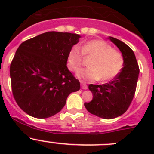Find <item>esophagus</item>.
I'll use <instances>...</instances> for the list:
<instances>
[{
	"label": "esophagus",
	"mask_w": 154,
	"mask_h": 154,
	"mask_svg": "<svg viewBox=\"0 0 154 154\" xmlns=\"http://www.w3.org/2000/svg\"><path fill=\"white\" fill-rule=\"evenodd\" d=\"M80 85H81V88H83V89H87V88H88V86H87L86 83H84V82H81V83H80Z\"/></svg>",
	"instance_id": "obj_1"
}]
</instances>
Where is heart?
<instances>
[{
	"instance_id": "b5f03b06",
	"label": "heart",
	"mask_w": 154,
	"mask_h": 154,
	"mask_svg": "<svg viewBox=\"0 0 154 154\" xmlns=\"http://www.w3.org/2000/svg\"><path fill=\"white\" fill-rule=\"evenodd\" d=\"M73 46L67 56V66L71 71H78L83 64V55L92 57L88 62L89 67L80 70L77 76L80 79L93 81L100 79L106 82L112 80L122 70L125 63L122 54L113 49L103 40L88 41L80 46Z\"/></svg>"
}]
</instances>
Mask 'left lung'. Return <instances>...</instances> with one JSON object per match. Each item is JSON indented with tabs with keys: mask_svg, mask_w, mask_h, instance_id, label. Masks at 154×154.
Listing matches in <instances>:
<instances>
[{
	"mask_svg": "<svg viewBox=\"0 0 154 154\" xmlns=\"http://www.w3.org/2000/svg\"><path fill=\"white\" fill-rule=\"evenodd\" d=\"M122 52L125 63L121 72L109 83L90 84L93 99L84 106L90 113L104 119L122 116L130 106L136 89L139 68L133 50L125 42L109 36Z\"/></svg>",
	"mask_w": 154,
	"mask_h": 154,
	"instance_id": "obj_1",
	"label": "left lung"
}]
</instances>
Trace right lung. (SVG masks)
<instances>
[{
	"label": "right lung",
	"instance_id": "1",
	"mask_svg": "<svg viewBox=\"0 0 154 154\" xmlns=\"http://www.w3.org/2000/svg\"><path fill=\"white\" fill-rule=\"evenodd\" d=\"M80 35L51 31L21 43L10 65L12 91L27 114L47 119L61 111L80 81L67 68L70 49Z\"/></svg>",
	"mask_w": 154,
	"mask_h": 154
}]
</instances>
